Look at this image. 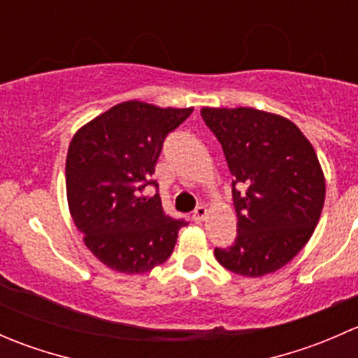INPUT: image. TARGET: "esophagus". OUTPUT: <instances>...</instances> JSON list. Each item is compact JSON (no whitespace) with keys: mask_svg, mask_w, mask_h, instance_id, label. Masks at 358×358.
I'll list each match as a JSON object with an SVG mask.
<instances>
[{"mask_svg":"<svg viewBox=\"0 0 358 358\" xmlns=\"http://www.w3.org/2000/svg\"><path fill=\"white\" fill-rule=\"evenodd\" d=\"M206 216H208V209H206V206H199V208H196V211H194L192 220L196 223H201V222H204Z\"/></svg>","mask_w":358,"mask_h":358,"instance_id":"34e87169","label":"esophagus"}]
</instances>
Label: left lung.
<instances>
[{"mask_svg":"<svg viewBox=\"0 0 358 358\" xmlns=\"http://www.w3.org/2000/svg\"><path fill=\"white\" fill-rule=\"evenodd\" d=\"M232 173L237 236L215 248L220 265L244 277L282 268L308 243L326 199L312 143L282 115L251 107L201 110Z\"/></svg>","mask_w":358,"mask_h":358,"instance_id":"8db88e82","label":"left lung"}]
</instances>
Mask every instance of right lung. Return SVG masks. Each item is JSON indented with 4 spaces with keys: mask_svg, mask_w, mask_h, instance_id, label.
<instances>
[{
    "mask_svg": "<svg viewBox=\"0 0 358 358\" xmlns=\"http://www.w3.org/2000/svg\"><path fill=\"white\" fill-rule=\"evenodd\" d=\"M192 110L119 103L83 126L69 145L71 216L86 248L115 272L143 273L164 263L187 225L166 215L152 175L166 136ZM149 185L157 187L154 198L143 196Z\"/></svg>",
    "mask_w": 358,
    "mask_h": 358,
    "instance_id": "obj_1",
    "label": "right lung"
}]
</instances>
